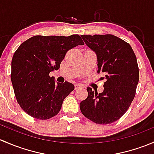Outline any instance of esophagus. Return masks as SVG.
I'll use <instances>...</instances> for the list:
<instances>
[{"mask_svg":"<svg viewBox=\"0 0 154 154\" xmlns=\"http://www.w3.org/2000/svg\"><path fill=\"white\" fill-rule=\"evenodd\" d=\"M81 87H83V86H82L81 84H77V83H76V84L74 85V89L77 90L78 89V88H81Z\"/></svg>","mask_w":154,"mask_h":154,"instance_id":"34e87169","label":"esophagus"}]
</instances>
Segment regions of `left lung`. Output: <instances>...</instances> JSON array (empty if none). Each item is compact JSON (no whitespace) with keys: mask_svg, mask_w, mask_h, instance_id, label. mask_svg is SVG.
I'll use <instances>...</instances> for the list:
<instances>
[{"mask_svg":"<svg viewBox=\"0 0 154 154\" xmlns=\"http://www.w3.org/2000/svg\"><path fill=\"white\" fill-rule=\"evenodd\" d=\"M82 38L97 58V73L104 79L103 91L88 87V97L80 108L85 117L99 125L111 124L127 111L136 94L139 71L131 46L117 36L82 35Z\"/></svg>","mask_w":154,"mask_h":154,"instance_id":"1","label":"left lung"}]
</instances>
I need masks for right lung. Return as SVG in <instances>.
Here are the masks:
<instances>
[{"label":"right lung","instance_id":"add662e5","mask_svg":"<svg viewBox=\"0 0 154 154\" xmlns=\"http://www.w3.org/2000/svg\"><path fill=\"white\" fill-rule=\"evenodd\" d=\"M83 45L77 34L35 35L18 47L12 60L11 80L17 101L26 113L39 120L58 114L74 86L67 81L56 83L49 74L60 68L68 51Z\"/></svg>","mask_w":154,"mask_h":154}]
</instances>
